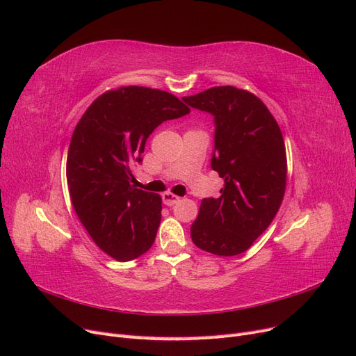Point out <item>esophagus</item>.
Masks as SVG:
<instances>
[{"label":"esophagus","instance_id":"esophagus-1","mask_svg":"<svg viewBox=\"0 0 356 356\" xmlns=\"http://www.w3.org/2000/svg\"><path fill=\"white\" fill-rule=\"evenodd\" d=\"M161 199H163V203L166 204V207H174L175 203H178L179 202V197L178 196H175V195H172V193H163V196H161Z\"/></svg>","mask_w":356,"mask_h":356}]
</instances>
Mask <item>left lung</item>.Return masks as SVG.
Instances as JSON below:
<instances>
[{"label":"left lung","instance_id":"1","mask_svg":"<svg viewBox=\"0 0 356 356\" xmlns=\"http://www.w3.org/2000/svg\"><path fill=\"white\" fill-rule=\"evenodd\" d=\"M182 101L213 115L211 168L224 179L218 199L202 200L191 241L215 255L242 254L281 208L286 187L282 132L260 98L234 86L211 88Z\"/></svg>","mask_w":356,"mask_h":356}]
</instances>
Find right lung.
<instances>
[{
    "mask_svg": "<svg viewBox=\"0 0 356 356\" xmlns=\"http://www.w3.org/2000/svg\"><path fill=\"white\" fill-rule=\"evenodd\" d=\"M188 113L165 90L123 86L96 98L74 129L67 157L72 207L93 242L117 261L147 252L161 220V197L134 186L147 138Z\"/></svg>",
    "mask_w": 356,
    "mask_h": 356,
    "instance_id": "right-lung-1",
    "label": "right lung"
}]
</instances>
